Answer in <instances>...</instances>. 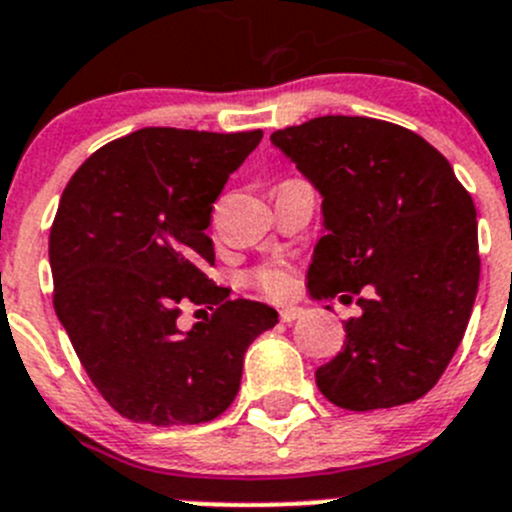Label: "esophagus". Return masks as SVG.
<instances>
[{
	"label": "esophagus",
	"instance_id": "34e87169",
	"mask_svg": "<svg viewBox=\"0 0 512 512\" xmlns=\"http://www.w3.org/2000/svg\"><path fill=\"white\" fill-rule=\"evenodd\" d=\"M302 307H285V310H280V320L282 322H295L297 317H302Z\"/></svg>",
	"mask_w": 512,
	"mask_h": 512
}]
</instances>
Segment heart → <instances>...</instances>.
Masks as SVG:
<instances>
[{"label": "heart", "mask_w": 512, "mask_h": 512, "mask_svg": "<svg viewBox=\"0 0 512 512\" xmlns=\"http://www.w3.org/2000/svg\"><path fill=\"white\" fill-rule=\"evenodd\" d=\"M257 285L267 292V295H285L290 290V277L285 275L282 270L277 267H267L257 275Z\"/></svg>", "instance_id": "1"}]
</instances>
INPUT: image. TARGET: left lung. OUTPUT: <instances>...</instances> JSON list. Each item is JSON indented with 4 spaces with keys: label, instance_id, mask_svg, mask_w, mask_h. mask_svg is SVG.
Instances as JSON below:
<instances>
[{
    "label": "left lung",
    "instance_id": "8db88e82",
    "mask_svg": "<svg viewBox=\"0 0 512 512\" xmlns=\"http://www.w3.org/2000/svg\"><path fill=\"white\" fill-rule=\"evenodd\" d=\"M270 142L322 197L312 300L365 292L342 352L317 367V388L355 413L423 398L453 360L478 292L473 197L430 142L382 119L327 114Z\"/></svg>",
    "mask_w": 512,
    "mask_h": 512
}]
</instances>
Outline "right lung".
I'll return each mask as SVG.
<instances>
[{
	"label": "right lung",
	"mask_w": 512,
	"mask_h": 512,
	"mask_svg": "<svg viewBox=\"0 0 512 512\" xmlns=\"http://www.w3.org/2000/svg\"><path fill=\"white\" fill-rule=\"evenodd\" d=\"M262 130L145 127L94 152L72 175L49 232L54 310L79 362L124 418L150 425L215 420L235 400L250 342L277 310L207 277L212 205ZM210 321L176 327L182 304Z\"/></svg>",
	"instance_id": "obj_1"
}]
</instances>
